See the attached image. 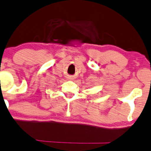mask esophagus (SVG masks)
I'll use <instances>...</instances> for the list:
<instances>
[{
	"label": "esophagus",
	"instance_id": "obj_1",
	"mask_svg": "<svg viewBox=\"0 0 151 151\" xmlns=\"http://www.w3.org/2000/svg\"><path fill=\"white\" fill-rule=\"evenodd\" d=\"M69 79H70V80H71V79H72V77H69Z\"/></svg>",
	"mask_w": 151,
	"mask_h": 151
}]
</instances>
